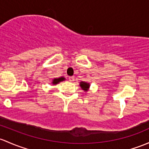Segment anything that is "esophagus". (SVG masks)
<instances>
[{"label": "esophagus", "mask_w": 149, "mask_h": 149, "mask_svg": "<svg viewBox=\"0 0 149 149\" xmlns=\"http://www.w3.org/2000/svg\"><path fill=\"white\" fill-rule=\"evenodd\" d=\"M68 80H69V81H70V82H73L74 81V76H69L68 77Z\"/></svg>", "instance_id": "obj_1"}]
</instances>
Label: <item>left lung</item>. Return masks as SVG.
<instances>
[{"label":"left lung","instance_id":"8db88e82","mask_svg":"<svg viewBox=\"0 0 149 149\" xmlns=\"http://www.w3.org/2000/svg\"><path fill=\"white\" fill-rule=\"evenodd\" d=\"M80 86H81V88H82L84 91H87L89 86H90L89 84H87V83L86 82H83V81L80 83Z\"/></svg>","mask_w":149,"mask_h":149}]
</instances>
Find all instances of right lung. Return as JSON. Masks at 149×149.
I'll list each match as a JSON object with an SVG mask.
<instances>
[{
	"label": "right lung",
	"mask_w": 149,
	"mask_h": 149,
	"mask_svg": "<svg viewBox=\"0 0 149 149\" xmlns=\"http://www.w3.org/2000/svg\"><path fill=\"white\" fill-rule=\"evenodd\" d=\"M64 80H65V79H64L63 77L58 78V79H54V81H53L52 84H58L59 82H61V81H64Z\"/></svg>",
	"instance_id": "1"
}]
</instances>
